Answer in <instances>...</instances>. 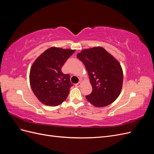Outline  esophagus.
I'll return each mask as SVG.
<instances>
[{
  "mask_svg": "<svg viewBox=\"0 0 154 154\" xmlns=\"http://www.w3.org/2000/svg\"><path fill=\"white\" fill-rule=\"evenodd\" d=\"M80 85H81V82H78V83H76V84H75V86L76 87H79Z\"/></svg>",
  "mask_w": 154,
  "mask_h": 154,
  "instance_id": "1",
  "label": "esophagus"
}]
</instances>
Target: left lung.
<instances>
[{
	"mask_svg": "<svg viewBox=\"0 0 154 154\" xmlns=\"http://www.w3.org/2000/svg\"><path fill=\"white\" fill-rule=\"evenodd\" d=\"M77 58L85 65L92 91L87 100L95 106L110 105L119 96L123 74L119 63L101 47L83 50Z\"/></svg>",
	"mask_w": 154,
	"mask_h": 154,
	"instance_id": "1",
	"label": "left lung"
}]
</instances>
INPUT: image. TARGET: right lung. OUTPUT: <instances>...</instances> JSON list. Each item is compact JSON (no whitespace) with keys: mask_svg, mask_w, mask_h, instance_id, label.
<instances>
[{"mask_svg":"<svg viewBox=\"0 0 154 154\" xmlns=\"http://www.w3.org/2000/svg\"><path fill=\"white\" fill-rule=\"evenodd\" d=\"M75 50L51 48L32 64L29 74L32 91L42 103L57 106L66 100L73 84L69 74L61 69L64 63Z\"/></svg>","mask_w":154,"mask_h":154,"instance_id":"add662e5","label":"right lung"}]
</instances>
